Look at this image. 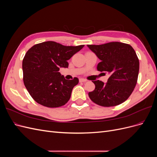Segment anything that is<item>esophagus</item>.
Listing matches in <instances>:
<instances>
[{"label": "esophagus", "instance_id": "1", "mask_svg": "<svg viewBox=\"0 0 157 157\" xmlns=\"http://www.w3.org/2000/svg\"><path fill=\"white\" fill-rule=\"evenodd\" d=\"M87 80H86V79H84V78H80L79 79V82H86Z\"/></svg>", "mask_w": 157, "mask_h": 157}]
</instances>
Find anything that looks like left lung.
Wrapping results in <instances>:
<instances>
[{
    "label": "left lung",
    "mask_w": 157,
    "mask_h": 157,
    "mask_svg": "<svg viewBox=\"0 0 157 157\" xmlns=\"http://www.w3.org/2000/svg\"><path fill=\"white\" fill-rule=\"evenodd\" d=\"M87 46L101 60L97 69L110 75L105 84L99 80L92 81L96 88L88 93L90 99L103 107L125 101L134 91L138 77L140 62L134 48L119 42Z\"/></svg>",
    "instance_id": "1"
}]
</instances>
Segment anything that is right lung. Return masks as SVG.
Segmentation results:
<instances>
[{
	"label": "right lung",
	"mask_w": 157,
	"mask_h": 157,
	"mask_svg": "<svg viewBox=\"0 0 157 157\" xmlns=\"http://www.w3.org/2000/svg\"><path fill=\"white\" fill-rule=\"evenodd\" d=\"M84 45L67 46L54 41L41 42L27 52L23 59V82L34 100L47 107L67 103L78 79L67 80L59 68H67L69 60Z\"/></svg>",
	"instance_id": "1"
}]
</instances>
